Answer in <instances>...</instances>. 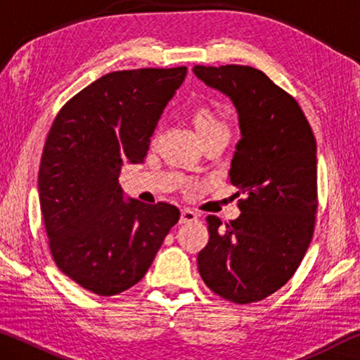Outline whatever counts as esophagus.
Masks as SVG:
<instances>
[{
  "label": "esophagus",
  "mask_w": 360,
  "mask_h": 360,
  "mask_svg": "<svg viewBox=\"0 0 360 360\" xmlns=\"http://www.w3.org/2000/svg\"><path fill=\"white\" fill-rule=\"evenodd\" d=\"M198 221V214L192 210H182L181 211V219L179 222L181 224H192V222H197Z\"/></svg>",
  "instance_id": "esophagus-1"
}]
</instances>
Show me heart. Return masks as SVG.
<instances>
[{"mask_svg":"<svg viewBox=\"0 0 360 360\" xmlns=\"http://www.w3.org/2000/svg\"><path fill=\"white\" fill-rule=\"evenodd\" d=\"M192 120L200 138H203L216 130H229L227 124L210 108H197L192 112Z\"/></svg>","mask_w":360,"mask_h":360,"instance_id":"1","label":"heart"}]
</instances>
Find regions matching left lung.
<instances>
[{
  "label": "left lung",
  "instance_id": "8db88e82",
  "mask_svg": "<svg viewBox=\"0 0 360 360\" xmlns=\"http://www.w3.org/2000/svg\"><path fill=\"white\" fill-rule=\"evenodd\" d=\"M198 79L230 96L241 139L230 181L246 198L236 221L208 216L210 240L198 252L205 284L246 304L281 289L311 243L318 211V160L311 127L292 95L252 66H193Z\"/></svg>",
  "mask_w": 360,
  "mask_h": 360
}]
</instances>
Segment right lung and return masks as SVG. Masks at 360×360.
I'll return each instance as SVG.
<instances>
[{
	"label": "right lung",
	"mask_w": 360,
	"mask_h": 360,
	"mask_svg": "<svg viewBox=\"0 0 360 360\" xmlns=\"http://www.w3.org/2000/svg\"><path fill=\"white\" fill-rule=\"evenodd\" d=\"M187 75L114 71L60 109L39 165V203L52 259L85 290L109 297L143 279L179 210L124 200V162L143 163L155 125Z\"/></svg>",
	"instance_id": "obj_1"
}]
</instances>
